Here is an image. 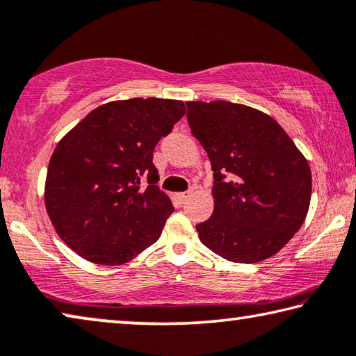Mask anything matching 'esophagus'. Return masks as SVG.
Listing matches in <instances>:
<instances>
[{"label":"esophagus","mask_w":356,"mask_h":356,"mask_svg":"<svg viewBox=\"0 0 356 356\" xmlns=\"http://www.w3.org/2000/svg\"><path fill=\"white\" fill-rule=\"evenodd\" d=\"M191 196V190H187V191H182V193H177V198L180 200V201H187L188 198Z\"/></svg>","instance_id":"34e87169"}]
</instances>
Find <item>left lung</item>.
I'll list each match as a JSON object with an SVG mask.
<instances>
[{
    "label": "left lung",
    "mask_w": 356,
    "mask_h": 356,
    "mask_svg": "<svg viewBox=\"0 0 356 356\" xmlns=\"http://www.w3.org/2000/svg\"><path fill=\"white\" fill-rule=\"evenodd\" d=\"M187 109L213 171V213L196 225L201 242L234 263L275 255L307 216V160L274 118L249 106L190 101Z\"/></svg>",
    "instance_id": "left-lung-1"
}]
</instances>
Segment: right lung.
<instances>
[{
    "instance_id": "obj_1",
    "label": "right lung",
    "mask_w": 356,
    "mask_h": 356,
    "mask_svg": "<svg viewBox=\"0 0 356 356\" xmlns=\"http://www.w3.org/2000/svg\"><path fill=\"white\" fill-rule=\"evenodd\" d=\"M176 99L133 98L97 107L50 158L46 207L65 244L115 266L158 241L172 202L158 188V140L184 117Z\"/></svg>"
}]
</instances>
